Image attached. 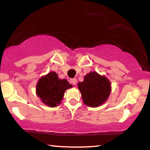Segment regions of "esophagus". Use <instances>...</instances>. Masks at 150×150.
I'll use <instances>...</instances> for the list:
<instances>
[{
    "mask_svg": "<svg viewBox=\"0 0 150 150\" xmlns=\"http://www.w3.org/2000/svg\"><path fill=\"white\" fill-rule=\"evenodd\" d=\"M70 82H71L72 84H73V85H76V83H77V80L75 78H71L70 80Z\"/></svg>",
    "mask_w": 150,
    "mask_h": 150,
    "instance_id": "1",
    "label": "esophagus"
}]
</instances>
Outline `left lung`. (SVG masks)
<instances>
[{"label":"left lung","mask_w":150,"mask_h":150,"mask_svg":"<svg viewBox=\"0 0 150 150\" xmlns=\"http://www.w3.org/2000/svg\"><path fill=\"white\" fill-rule=\"evenodd\" d=\"M83 103L90 107H97L108 99L111 93V82L105 76L96 72L85 75L83 82H79Z\"/></svg>","instance_id":"obj_1"}]
</instances>
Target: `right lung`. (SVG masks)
<instances>
[{
    "label": "right lung",
    "instance_id": "add662e5",
    "mask_svg": "<svg viewBox=\"0 0 150 150\" xmlns=\"http://www.w3.org/2000/svg\"><path fill=\"white\" fill-rule=\"evenodd\" d=\"M72 87L65 79L61 80L55 72H51L39 79L36 92L43 103L55 107L61 104L65 90Z\"/></svg>",
    "mask_w": 150,
    "mask_h": 150
}]
</instances>
